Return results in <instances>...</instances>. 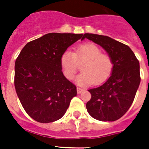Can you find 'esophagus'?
Instances as JSON below:
<instances>
[{"instance_id":"obj_1","label":"esophagus","mask_w":149,"mask_h":149,"mask_svg":"<svg viewBox=\"0 0 149 149\" xmlns=\"http://www.w3.org/2000/svg\"><path fill=\"white\" fill-rule=\"evenodd\" d=\"M84 91V89H81V88H80V87H77V94H81V93H82Z\"/></svg>"}]
</instances>
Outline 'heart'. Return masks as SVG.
<instances>
[{
  "label": "heart",
  "instance_id": "1",
  "mask_svg": "<svg viewBox=\"0 0 149 149\" xmlns=\"http://www.w3.org/2000/svg\"><path fill=\"white\" fill-rule=\"evenodd\" d=\"M62 70L68 80L74 77L83 65V73L77 77L79 84L95 85L103 84L111 75L113 70V61L107 54L102 53L101 48L93 43L79 45L74 53L65 51L60 57Z\"/></svg>",
  "mask_w": 149,
  "mask_h": 149
}]
</instances>
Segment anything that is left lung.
<instances>
[{"instance_id":"left-lung-1","label":"left lung","mask_w":149,"mask_h":149,"mask_svg":"<svg viewBox=\"0 0 149 149\" xmlns=\"http://www.w3.org/2000/svg\"><path fill=\"white\" fill-rule=\"evenodd\" d=\"M101 45L113 61V70L101 86L89 89L91 98L86 109L92 117L102 122H113L125 115L132 104L140 83L139 63L128 46L106 36L85 33Z\"/></svg>"}]
</instances>
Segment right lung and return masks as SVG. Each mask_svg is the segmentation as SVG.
I'll return each mask as SVG.
<instances>
[{"label":"right lung","instance_id":"right-lung-1","mask_svg":"<svg viewBox=\"0 0 149 149\" xmlns=\"http://www.w3.org/2000/svg\"><path fill=\"white\" fill-rule=\"evenodd\" d=\"M83 34L51 33L29 42L15 60L14 84L23 108L32 119L49 123L61 119L77 87L63 75L60 57Z\"/></svg>","mask_w":149,"mask_h":149}]
</instances>
